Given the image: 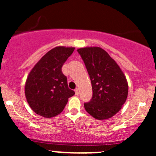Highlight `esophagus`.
Returning <instances> with one entry per match:
<instances>
[{"instance_id":"obj_1","label":"esophagus","mask_w":156,"mask_h":156,"mask_svg":"<svg viewBox=\"0 0 156 156\" xmlns=\"http://www.w3.org/2000/svg\"><path fill=\"white\" fill-rule=\"evenodd\" d=\"M75 94H76V95H78V94H79V90H78V88H75Z\"/></svg>"}]
</instances>
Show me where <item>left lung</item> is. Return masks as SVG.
I'll return each mask as SVG.
<instances>
[{"instance_id":"1","label":"left lung","mask_w":156,"mask_h":156,"mask_svg":"<svg viewBox=\"0 0 156 156\" xmlns=\"http://www.w3.org/2000/svg\"><path fill=\"white\" fill-rule=\"evenodd\" d=\"M87 69L93 96L84 103L85 110L96 119L112 117L126 101L128 84L115 61L103 49L94 47L77 50Z\"/></svg>"}]
</instances>
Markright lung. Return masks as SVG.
Returning a JSON list of instances; mask_svg holds the SVG:
<instances>
[{
	"label": "right lung",
	"instance_id": "add662e5",
	"mask_svg": "<svg viewBox=\"0 0 156 156\" xmlns=\"http://www.w3.org/2000/svg\"><path fill=\"white\" fill-rule=\"evenodd\" d=\"M74 48L56 47L48 51L30 72L25 93L31 109L39 115L51 118L62 112L68 99L75 94L62 72Z\"/></svg>",
	"mask_w": 156,
	"mask_h": 156
}]
</instances>
